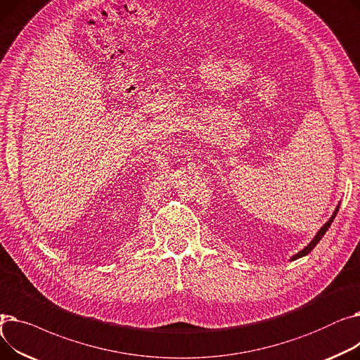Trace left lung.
I'll return each instance as SVG.
<instances>
[{"mask_svg": "<svg viewBox=\"0 0 360 360\" xmlns=\"http://www.w3.org/2000/svg\"><path fill=\"white\" fill-rule=\"evenodd\" d=\"M338 209H340V202L337 204V207H335V210H334V213H333V216L328 219V221L323 226V228H321L318 232H316V235L314 236V239L307 245V247L304 248V250H300L297 254H295L292 258H290V261H295V259H297V258H302V257H305V255H308L315 247H316V243L321 240V238H323L324 235H326V232L328 231V228L331 226V223H333V220H334V217L337 216V212H338Z\"/></svg>", "mask_w": 360, "mask_h": 360, "instance_id": "left-lung-1", "label": "left lung"}]
</instances>
